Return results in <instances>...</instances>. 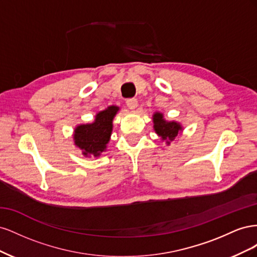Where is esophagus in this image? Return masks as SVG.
Masks as SVG:
<instances>
[{"label":"esophagus","instance_id":"34e87169","mask_svg":"<svg viewBox=\"0 0 257 257\" xmlns=\"http://www.w3.org/2000/svg\"><path fill=\"white\" fill-rule=\"evenodd\" d=\"M126 106L130 108V109H135V108L137 107V105H138V102H137V99L136 98H127L126 99Z\"/></svg>","mask_w":257,"mask_h":257}]
</instances>
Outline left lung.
I'll return each mask as SVG.
<instances>
[{"label":"left lung","instance_id":"obj_1","mask_svg":"<svg viewBox=\"0 0 257 257\" xmlns=\"http://www.w3.org/2000/svg\"><path fill=\"white\" fill-rule=\"evenodd\" d=\"M153 122H154V130L157 134L162 137V139H167L173 142L175 137L178 135L179 131H181L182 127L180 124L177 122H166L163 119V114L157 112L153 115ZM169 144V142H167Z\"/></svg>","mask_w":257,"mask_h":257}]
</instances>
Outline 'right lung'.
Here are the masks:
<instances>
[{
    "mask_svg": "<svg viewBox=\"0 0 257 257\" xmlns=\"http://www.w3.org/2000/svg\"><path fill=\"white\" fill-rule=\"evenodd\" d=\"M118 107L110 106L96 114L95 121L91 124H82L75 130V144L84 155L98 157L106 149L112 131V119Z\"/></svg>",
    "mask_w": 257,
    "mask_h": 257,
    "instance_id": "obj_1",
    "label": "right lung"
}]
</instances>
